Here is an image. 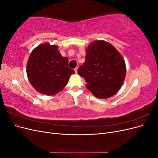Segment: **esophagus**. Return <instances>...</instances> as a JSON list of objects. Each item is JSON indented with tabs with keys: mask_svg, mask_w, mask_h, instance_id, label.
<instances>
[{
	"mask_svg": "<svg viewBox=\"0 0 158 158\" xmlns=\"http://www.w3.org/2000/svg\"><path fill=\"white\" fill-rule=\"evenodd\" d=\"M74 71H75L76 74H77V73H78V67H76V68L74 69Z\"/></svg>",
	"mask_w": 158,
	"mask_h": 158,
	"instance_id": "34e87169",
	"label": "esophagus"
}]
</instances>
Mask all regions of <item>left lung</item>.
I'll return each instance as SVG.
<instances>
[{
	"label": "left lung",
	"instance_id": "1",
	"mask_svg": "<svg viewBox=\"0 0 158 158\" xmlns=\"http://www.w3.org/2000/svg\"><path fill=\"white\" fill-rule=\"evenodd\" d=\"M86 81L87 89L95 97L106 99L120 89L126 76V65L121 55L109 43L92 42L85 51V60L78 69Z\"/></svg>",
	"mask_w": 158,
	"mask_h": 158
}]
</instances>
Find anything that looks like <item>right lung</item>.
Returning <instances> with one entry per match:
<instances>
[{"label": "right lung", "mask_w": 158, "mask_h": 158, "mask_svg": "<svg viewBox=\"0 0 158 158\" xmlns=\"http://www.w3.org/2000/svg\"><path fill=\"white\" fill-rule=\"evenodd\" d=\"M27 75L38 92L47 95L59 93L68 84L74 70L69 67L67 57L62 56L58 47L48 43L32 51L27 63Z\"/></svg>", "instance_id": "right-lung-1"}]
</instances>
